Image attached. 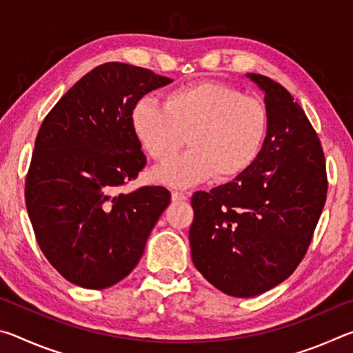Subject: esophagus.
<instances>
[{"mask_svg":"<svg viewBox=\"0 0 353 353\" xmlns=\"http://www.w3.org/2000/svg\"><path fill=\"white\" fill-rule=\"evenodd\" d=\"M171 199L174 202H183V201H187V194L182 193V191H172Z\"/></svg>","mask_w":353,"mask_h":353,"instance_id":"1","label":"esophagus"}]
</instances>
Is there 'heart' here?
<instances>
[{
	"label": "heart",
	"instance_id": "1",
	"mask_svg": "<svg viewBox=\"0 0 353 353\" xmlns=\"http://www.w3.org/2000/svg\"><path fill=\"white\" fill-rule=\"evenodd\" d=\"M137 141L149 157L165 162L187 139L192 148L152 172L168 187L187 188L216 174L230 179L255 162L268 132V110L259 98L216 82L176 88L137 101L130 112Z\"/></svg>",
	"mask_w": 353,
	"mask_h": 353
}]
</instances>
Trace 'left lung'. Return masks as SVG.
Listing matches in <instances>:
<instances>
[{
	"label": "left lung",
	"instance_id": "obj_1",
	"mask_svg": "<svg viewBox=\"0 0 353 353\" xmlns=\"http://www.w3.org/2000/svg\"><path fill=\"white\" fill-rule=\"evenodd\" d=\"M265 92L268 132L255 162L191 198V259L214 288L252 297L288 279L312 243L327 198L318 134L290 92L248 73Z\"/></svg>",
	"mask_w": 353,
	"mask_h": 353
}]
</instances>
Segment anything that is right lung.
Masks as SVG:
<instances>
[{
	"mask_svg": "<svg viewBox=\"0 0 353 353\" xmlns=\"http://www.w3.org/2000/svg\"><path fill=\"white\" fill-rule=\"evenodd\" d=\"M172 79L107 62L81 77L41 123L25 199L37 243L68 282L104 290L129 276L171 201L163 187L119 188L146 166L132 107Z\"/></svg>",
	"mask_w": 353,
	"mask_h": 353,
	"instance_id": "add662e5",
	"label": "right lung"
}]
</instances>
